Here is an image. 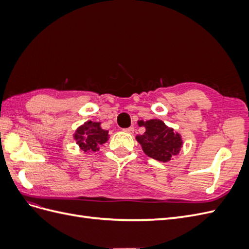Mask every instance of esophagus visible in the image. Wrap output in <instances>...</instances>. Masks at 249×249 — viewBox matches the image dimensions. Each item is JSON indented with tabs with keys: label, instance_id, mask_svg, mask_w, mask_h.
<instances>
[{
	"label": "esophagus",
	"instance_id": "esophagus-1",
	"mask_svg": "<svg viewBox=\"0 0 249 249\" xmlns=\"http://www.w3.org/2000/svg\"><path fill=\"white\" fill-rule=\"evenodd\" d=\"M124 132H125V133H129V134H132V133L134 132V127H133V126L126 127V129H124Z\"/></svg>",
	"mask_w": 249,
	"mask_h": 249
}]
</instances>
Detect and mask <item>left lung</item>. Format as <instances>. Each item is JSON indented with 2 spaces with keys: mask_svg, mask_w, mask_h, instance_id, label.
Segmentation results:
<instances>
[{
  "mask_svg": "<svg viewBox=\"0 0 249 249\" xmlns=\"http://www.w3.org/2000/svg\"><path fill=\"white\" fill-rule=\"evenodd\" d=\"M139 125L145 126V133L136 139L148 157L160 162H168L179 153L183 143L180 136L162 120L152 119L145 123L140 120Z\"/></svg>",
  "mask_w": 249,
  "mask_h": 249,
  "instance_id": "obj_1",
  "label": "left lung"
}]
</instances>
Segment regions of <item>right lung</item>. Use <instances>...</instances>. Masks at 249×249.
Returning <instances> with one entry per match:
<instances>
[{"label":"right lung","instance_id":"add662e5","mask_svg":"<svg viewBox=\"0 0 249 249\" xmlns=\"http://www.w3.org/2000/svg\"><path fill=\"white\" fill-rule=\"evenodd\" d=\"M100 123L90 122L85 123L81 125L74 134V139L77 141V144L84 152H95L100 145L104 144L109 138L108 131L103 130Z\"/></svg>","mask_w":249,"mask_h":249}]
</instances>
